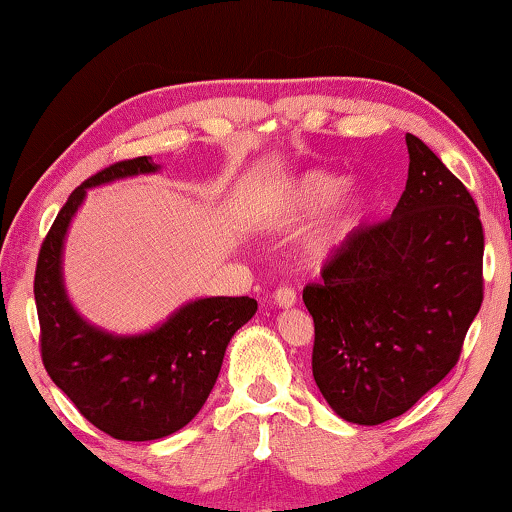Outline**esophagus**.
Returning <instances> with one entry per match:
<instances>
[{
  "instance_id": "esophagus-1",
  "label": "esophagus",
  "mask_w": 512,
  "mask_h": 512,
  "mask_svg": "<svg viewBox=\"0 0 512 512\" xmlns=\"http://www.w3.org/2000/svg\"><path fill=\"white\" fill-rule=\"evenodd\" d=\"M272 298H275V303L279 307H284V310H289V307L296 305V291H293L291 286H279V289L272 293Z\"/></svg>"
}]
</instances>
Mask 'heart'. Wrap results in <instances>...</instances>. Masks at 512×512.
Segmentation results:
<instances>
[{"instance_id":"obj_1","label":"heart","mask_w":512,"mask_h":512,"mask_svg":"<svg viewBox=\"0 0 512 512\" xmlns=\"http://www.w3.org/2000/svg\"><path fill=\"white\" fill-rule=\"evenodd\" d=\"M342 186V177L310 170L293 177L270 205V219L284 223L305 221L324 209V216L310 237L312 263L333 261L368 212V195Z\"/></svg>"}]
</instances>
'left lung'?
<instances>
[{
    "mask_svg": "<svg viewBox=\"0 0 512 512\" xmlns=\"http://www.w3.org/2000/svg\"><path fill=\"white\" fill-rule=\"evenodd\" d=\"M391 219L361 226L303 289L314 319L312 375L345 422L408 412L457 366L482 305L480 212L415 135Z\"/></svg>",
    "mask_w": 512,
    "mask_h": 512,
    "instance_id": "1",
    "label": "left lung"
}]
</instances>
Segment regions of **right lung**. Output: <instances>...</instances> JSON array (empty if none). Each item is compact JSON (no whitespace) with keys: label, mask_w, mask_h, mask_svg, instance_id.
<instances>
[{"label":"right lung","mask_w":512,"mask_h":512,"mask_svg":"<svg viewBox=\"0 0 512 512\" xmlns=\"http://www.w3.org/2000/svg\"><path fill=\"white\" fill-rule=\"evenodd\" d=\"M158 170L160 165L142 156L83 181L55 216L34 275L46 373L90 424L111 438L137 443L170 436L198 415L230 338L258 310L249 296L198 298L137 335L109 333L74 310L62 277V249L88 188Z\"/></svg>","instance_id":"add662e5"}]
</instances>
